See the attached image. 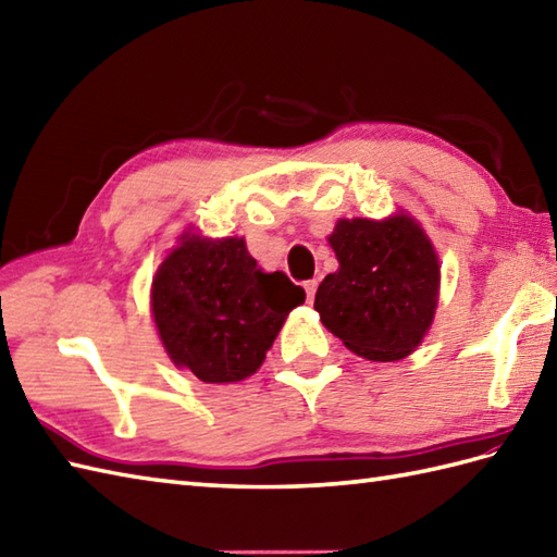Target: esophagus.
Instances as JSON below:
<instances>
[{
    "instance_id": "obj_1",
    "label": "esophagus",
    "mask_w": 557,
    "mask_h": 557,
    "mask_svg": "<svg viewBox=\"0 0 557 557\" xmlns=\"http://www.w3.org/2000/svg\"><path fill=\"white\" fill-rule=\"evenodd\" d=\"M304 289H306V299H309V304H313V299H315V289H318V282L315 280H309L304 285Z\"/></svg>"
}]
</instances>
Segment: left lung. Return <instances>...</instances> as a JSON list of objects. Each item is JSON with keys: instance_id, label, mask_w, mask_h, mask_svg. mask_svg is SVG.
Wrapping results in <instances>:
<instances>
[{"instance_id": "1", "label": "left lung", "mask_w": 557, "mask_h": 557, "mask_svg": "<svg viewBox=\"0 0 557 557\" xmlns=\"http://www.w3.org/2000/svg\"><path fill=\"white\" fill-rule=\"evenodd\" d=\"M327 242L339 268L315 292L323 325L357 357H409L429 333L441 287V265L421 224L401 212L339 220Z\"/></svg>"}]
</instances>
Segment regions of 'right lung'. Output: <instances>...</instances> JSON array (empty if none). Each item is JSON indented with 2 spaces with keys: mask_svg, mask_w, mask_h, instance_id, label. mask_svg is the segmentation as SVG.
<instances>
[{
  "mask_svg": "<svg viewBox=\"0 0 557 557\" xmlns=\"http://www.w3.org/2000/svg\"><path fill=\"white\" fill-rule=\"evenodd\" d=\"M306 292L285 272H263L239 236L182 234L156 272L152 318L170 359L203 383H236L265 351Z\"/></svg>",
  "mask_w": 557,
  "mask_h": 557,
  "instance_id": "add662e5",
  "label": "right lung"
}]
</instances>
